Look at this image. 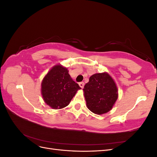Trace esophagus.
I'll list each match as a JSON object with an SVG mask.
<instances>
[{
    "label": "esophagus",
    "instance_id": "34e87169",
    "mask_svg": "<svg viewBox=\"0 0 157 157\" xmlns=\"http://www.w3.org/2000/svg\"><path fill=\"white\" fill-rule=\"evenodd\" d=\"M79 86H80V87L81 88H84V83L83 82H80V83H79Z\"/></svg>",
    "mask_w": 157,
    "mask_h": 157
}]
</instances>
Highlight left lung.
Here are the masks:
<instances>
[{
  "label": "left lung",
  "instance_id": "8db88e82",
  "mask_svg": "<svg viewBox=\"0 0 157 157\" xmlns=\"http://www.w3.org/2000/svg\"><path fill=\"white\" fill-rule=\"evenodd\" d=\"M83 90L89 110L98 115L110 111L118 98L115 82L107 73L92 75Z\"/></svg>",
  "mask_w": 157,
  "mask_h": 157
}]
</instances>
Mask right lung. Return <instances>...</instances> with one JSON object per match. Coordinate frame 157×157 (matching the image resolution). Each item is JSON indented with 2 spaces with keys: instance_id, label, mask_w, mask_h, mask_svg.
I'll return each mask as SVG.
<instances>
[{
  "instance_id": "right-lung-1",
  "label": "right lung",
  "mask_w": 157,
  "mask_h": 157,
  "mask_svg": "<svg viewBox=\"0 0 157 157\" xmlns=\"http://www.w3.org/2000/svg\"><path fill=\"white\" fill-rule=\"evenodd\" d=\"M45 103L55 109L67 106L77 90L81 89L71 78L67 68L58 65L52 67L41 84Z\"/></svg>"
}]
</instances>
